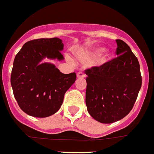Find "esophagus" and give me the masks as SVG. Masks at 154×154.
<instances>
[{
  "instance_id": "obj_1",
  "label": "esophagus",
  "mask_w": 154,
  "mask_h": 154,
  "mask_svg": "<svg viewBox=\"0 0 154 154\" xmlns=\"http://www.w3.org/2000/svg\"><path fill=\"white\" fill-rule=\"evenodd\" d=\"M86 77V74L84 73V72H79L78 73H77V78L79 79H83Z\"/></svg>"
}]
</instances>
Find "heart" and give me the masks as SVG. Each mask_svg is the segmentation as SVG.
Instances as JSON below:
<instances>
[{
    "label": "heart",
    "instance_id": "obj_1",
    "mask_svg": "<svg viewBox=\"0 0 154 154\" xmlns=\"http://www.w3.org/2000/svg\"><path fill=\"white\" fill-rule=\"evenodd\" d=\"M103 51L104 49L103 47H95L90 50L79 51L78 53V57L83 61H89L98 55V56L97 57V63L98 64H103L107 61V58H108V54Z\"/></svg>",
    "mask_w": 154,
    "mask_h": 154
}]
</instances>
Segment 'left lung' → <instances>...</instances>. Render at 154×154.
<instances>
[{
	"label": "left lung",
	"mask_w": 154,
	"mask_h": 154,
	"mask_svg": "<svg viewBox=\"0 0 154 154\" xmlns=\"http://www.w3.org/2000/svg\"><path fill=\"white\" fill-rule=\"evenodd\" d=\"M116 43L118 57L85 71L87 111L104 124L118 122L132 111L142 86L137 57L123 40Z\"/></svg>",
	"instance_id": "obj_1"
}]
</instances>
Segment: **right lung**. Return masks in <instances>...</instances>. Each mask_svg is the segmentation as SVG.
I'll use <instances>...</instances> for the list:
<instances>
[{"label": "right lung", "instance_id": "add662e5", "mask_svg": "<svg viewBox=\"0 0 154 154\" xmlns=\"http://www.w3.org/2000/svg\"><path fill=\"white\" fill-rule=\"evenodd\" d=\"M59 38L33 39L26 43L14 57L11 85L14 98L30 116L47 118L58 111L64 93L76 79V74H63L54 64L43 59L64 60Z\"/></svg>", "mask_w": 154, "mask_h": 154}]
</instances>
